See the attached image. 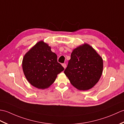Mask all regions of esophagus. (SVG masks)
I'll list each match as a JSON object with an SVG mask.
<instances>
[{"mask_svg": "<svg viewBox=\"0 0 124 124\" xmlns=\"http://www.w3.org/2000/svg\"><path fill=\"white\" fill-rule=\"evenodd\" d=\"M62 66H63V67L65 68V69L66 68V64H62Z\"/></svg>", "mask_w": 124, "mask_h": 124, "instance_id": "esophagus-1", "label": "esophagus"}]
</instances>
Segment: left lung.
<instances>
[{
	"instance_id": "8db88e82",
	"label": "left lung",
	"mask_w": 124,
	"mask_h": 124,
	"mask_svg": "<svg viewBox=\"0 0 124 124\" xmlns=\"http://www.w3.org/2000/svg\"><path fill=\"white\" fill-rule=\"evenodd\" d=\"M102 70V58L91 46L85 43L74 49L64 73L74 87L85 91L98 83Z\"/></svg>"
}]
</instances>
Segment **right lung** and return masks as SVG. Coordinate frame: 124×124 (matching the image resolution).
Masks as SVG:
<instances>
[{
	"label": "right lung",
	"instance_id": "add662e5",
	"mask_svg": "<svg viewBox=\"0 0 124 124\" xmlns=\"http://www.w3.org/2000/svg\"><path fill=\"white\" fill-rule=\"evenodd\" d=\"M22 68L29 83L40 89L49 87L58 74L64 70L57 62V54L43 41L38 42L25 54Z\"/></svg>",
	"mask_w": 124,
	"mask_h": 124
}]
</instances>
